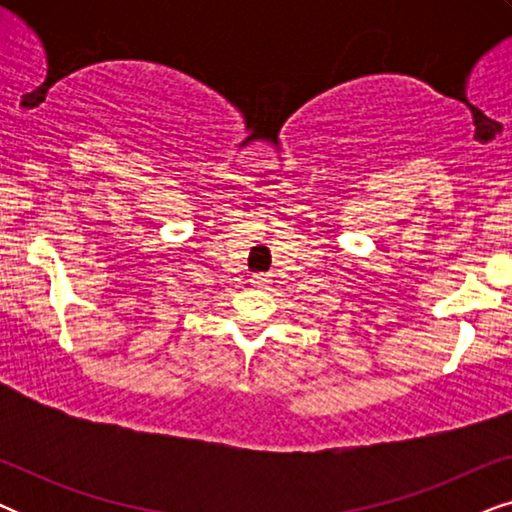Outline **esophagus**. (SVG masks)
Segmentation results:
<instances>
[{
	"instance_id": "1",
	"label": "esophagus",
	"mask_w": 512,
	"mask_h": 512,
	"mask_svg": "<svg viewBox=\"0 0 512 512\" xmlns=\"http://www.w3.org/2000/svg\"><path fill=\"white\" fill-rule=\"evenodd\" d=\"M268 282H270V277L265 275V272H256V275H251V284L258 286V289H263Z\"/></svg>"
}]
</instances>
